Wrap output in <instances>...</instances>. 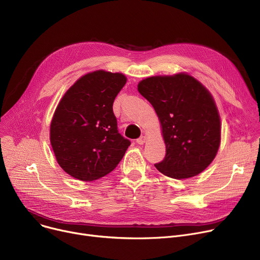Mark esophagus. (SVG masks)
Segmentation results:
<instances>
[{"label": "esophagus", "mask_w": 260, "mask_h": 260, "mask_svg": "<svg viewBox=\"0 0 260 260\" xmlns=\"http://www.w3.org/2000/svg\"><path fill=\"white\" fill-rule=\"evenodd\" d=\"M136 142H137V143H138V144H140V145H141V144H143V143L145 142V136H141V137H140V138H138V139H137V141H136Z\"/></svg>", "instance_id": "obj_1"}]
</instances>
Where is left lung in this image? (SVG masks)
I'll list each match as a JSON object with an SVG mask.
<instances>
[{
  "label": "left lung",
  "mask_w": 260,
  "mask_h": 260,
  "mask_svg": "<svg viewBox=\"0 0 260 260\" xmlns=\"http://www.w3.org/2000/svg\"><path fill=\"white\" fill-rule=\"evenodd\" d=\"M138 91L160 120L167 154L156 169L174 179L206 170L220 145V117L210 91L187 74L142 80Z\"/></svg>",
  "instance_id": "1"
}]
</instances>
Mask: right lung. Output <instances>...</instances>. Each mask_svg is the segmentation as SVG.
I'll list each match as a JSON object with an SVG mask.
<instances>
[{
  "label": "right lung",
  "instance_id": "add662e5",
  "mask_svg": "<svg viewBox=\"0 0 260 260\" xmlns=\"http://www.w3.org/2000/svg\"><path fill=\"white\" fill-rule=\"evenodd\" d=\"M124 75L97 71L81 77L59 102L50 124V143L59 166L72 177L92 181L111 173L131 141L118 132L115 98Z\"/></svg>",
  "mask_w": 260,
  "mask_h": 260
}]
</instances>
